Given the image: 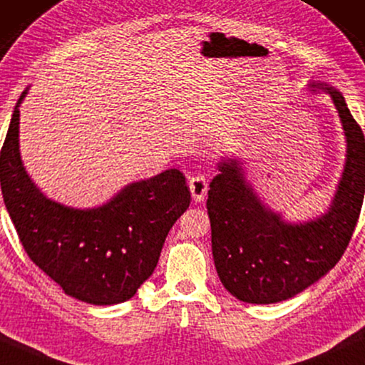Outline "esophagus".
Instances as JSON below:
<instances>
[{
    "instance_id": "34e87169",
    "label": "esophagus",
    "mask_w": 365,
    "mask_h": 365,
    "mask_svg": "<svg viewBox=\"0 0 365 365\" xmlns=\"http://www.w3.org/2000/svg\"><path fill=\"white\" fill-rule=\"evenodd\" d=\"M188 187L195 201H203L208 193V180L203 175H193L188 180Z\"/></svg>"
}]
</instances>
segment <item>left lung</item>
<instances>
[{
  "mask_svg": "<svg viewBox=\"0 0 365 365\" xmlns=\"http://www.w3.org/2000/svg\"><path fill=\"white\" fill-rule=\"evenodd\" d=\"M323 88L333 96L347 138L346 168L328 213L287 225L260 205L236 160L221 162L210 185L206 208L216 272L241 302L269 304L295 297L339 262L356 230L365 192L364 133L344 96Z\"/></svg>",
  "mask_w": 365,
  "mask_h": 365,
  "instance_id": "left-lung-1",
  "label": "left lung"
}]
</instances>
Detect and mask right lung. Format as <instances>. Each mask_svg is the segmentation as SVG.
Segmentation results:
<instances>
[{
	"label": "right lung",
	"mask_w": 365,
	"mask_h": 365,
	"mask_svg": "<svg viewBox=\"0 0 365 365\" xmlns=\"http://www.w3.org/2000/svg\"><path fill=\"white\" fill-rule=\"evenodd\" d=\"M0 150L4 205L24 251L67 295L123 303L154 272L164 241L190 206L185 175L172 168L128 185L96 210H73L34 187L19 157V103Z\"/></svg>",
	"instance_id": "add662e5"
}]
</instances>
